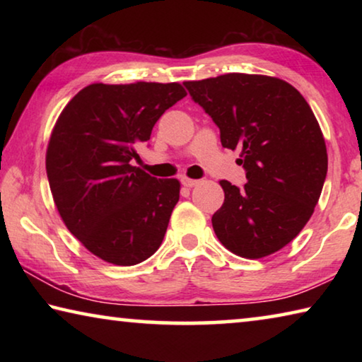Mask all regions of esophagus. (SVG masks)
<instances>
[{
  "instance_id": "1",
  "label": "esophagus",
  "mask_w": 362,
  "mask_h": 362,
  "mask_svg": "<svg viewBox=\"0 0 362 362\" xmlns=\"http://www.w3.org/2000/svg\"><path fill=\"white\" fill-rule=\"evenodd\" d=\"M199 183V180H193V179H188V177H183L182 179V185L187 187V188H193Z\"/></svg>"
}]
</instances>
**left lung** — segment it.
Returning a JSON list of instances; mask_svg holds the SVG:
<instances>
[{"mask_svg": "<svg viewBox=\"0 0 362 362\" xmlns=\"http://www.w3.org/2000/svg\"><path fill=\"white\" fill-rule=\"evenodd\" d=\"M220 129L223 148L241 150L244 187L220 180L225 201L212 216L233 254L262 259L308 222L327 174L320 124L303 95L279 78L228 73L183 83Z\"/></svg>", "mask_w": 362, "mask_h": 362, "instance_id": "8db88e82", "label": "left lung"}]
</instances>
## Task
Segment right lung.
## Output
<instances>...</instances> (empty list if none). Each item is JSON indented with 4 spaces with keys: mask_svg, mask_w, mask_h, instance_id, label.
<instances>
[{
    "mask_svg": "<svg viewBox=\"0 0 362 362\" xmlns=\"http://www.w3.org/2000/svg\"><path fill=\"white\" fill-rule=\"evenodd\" d=\"M187 95L179 83L90 84L54 126L46 173L66 228L113 265L156 252L179 201L180 183L132 166L161 115Z\"/></svg>",
    "mask_w": 362,
    "mask_h": 362,
    "instance_id": "right-lung-1",
    "label": "right lung"
}]
</instances>
